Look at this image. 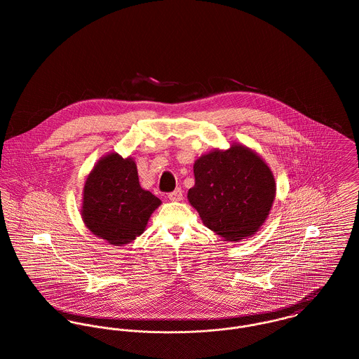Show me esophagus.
Wrapping results in <instances>:
<instances>
[{
    "instance_id": "obj_1",
    "label": "esophagus",
    "mask_w": 359,
    "mask_h": 359,
    "mask_svg": "<svg viewBox=\"0 0 359 359\" xmlns=\"http://www.w3.org/2000/svg\"><path fill=\"white\" fill-rule=\"evenodd\" d=\"M168 199H170L171 202H181V201H182V191H181L180 188H177L175 191H172V192L168 194Z\"/></svg>"
}]
</instances>
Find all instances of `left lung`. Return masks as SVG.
Instances as JSON below:
<instances>
[{"instance_id": "1", "label": "left lung", "mask_w": 359, "mask_h": 359, "mask_svg": "<svg viewBox=\"0 0 359 359\" xmlns=\"http://www.w3.org/2000/svg\"><path fill=\"white\" fill-rule=\"evenodd\" d=\"M188 199L208 229L229 242L256 233L275 199L269 167L252 149L232 145L203 154L194 164Z\"/></svg>"}]
</instances>
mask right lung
<instances>
[{
	"instance_id": "obj_1",
	"label": "right lung",
	"mask_w": 359,
	"mask_h": 359,
	"mask_svg": "<svg viewBox=\"0 0 359 359\" xmlns=\"http://www.w3.org/2000/svg\"><path fill=\"white\" fill-rule=\"evenodd\" d=\"M160 203L141 188L135 161L110 154L98 161L86 181L81 215L94 235L121 246L145 231Z\"/></svg>"
}]
</instances>
